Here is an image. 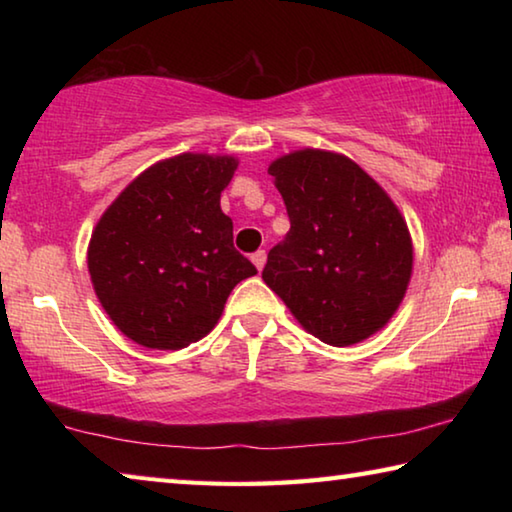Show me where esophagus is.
I'll return each instance as SVG.
<instances>
[{"label":"esophagus","instance_id":"esophagus-1","mask_svg":"<svg viewBox=\"0 0 512 512\" xmlns=\"http://www.w3.org/2000/svg\"><path fill=\"white\" fill-rule=\"evenodd\" d=\"M250 259H253L257 271H262L264 264H266V250H257V253H253V257H250Z\"/></svg>","mask_w":512,"mask_h":512}]
</instances>
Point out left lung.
Listing matches in <instances>:
<instances>
[{"mask_svg":"<svg viewBox=\"0 0 512 512\" xmlns=\"http://www.w3.org/2000/svg\"><path fill=\"white\" fill-rule=\"evenodd\" d=\"M291 230L268 253V289L327 345L366 341L402 305L413 273L409 225L348 155L300 149L268 164Z\"/></svg>","mask_w":512,"mask_h":512,"instance_id":"left-lung-1","label":"left lung"}]
</instances>
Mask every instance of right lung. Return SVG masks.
<instances>
[{
	"instance_id": "add662e5",
	"label": "right lung",
	"mask_w": 512,
	"mask_h": 512,
	"mask_svg": "<svg viewBox=\"0 0 512 512\" xmlns=\"http://www.w3.org/2000/svg\"><path fill=\"white\" fill-rule=\"evenodd\" d=\"M235 155L180 153L142 171L94 225L88 271L117 329L149 350H180L219 323L257 268L232 246L221 192Z\"/></svg>"
}]
</instances>
